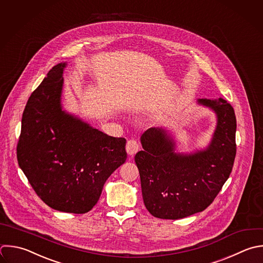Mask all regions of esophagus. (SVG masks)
<instances>
[{"label": "esophagus", "instance_id": "1", "mask_svg": "<svg viewBox=\"0 0 263 263\" xmlns=\"http://www.w3.org/2000/svg\"><path fill=\"white\" fill-rule=\"evenodd\" d=\"M138 149H139V144H138V142H137L136 140H129V141H127V144H126V152H127L128 155H130V156L135 155V154L137 153Z\"/></svg>", "mask_w": 263, "mask_h": 263}]
</instances>
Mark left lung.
<instances>
[{
    "label": "left lung",
    "mask_w": 263,
    "mask_h": 263,
    "mask_svg": "<svg viewBox=\"0 0 263 263\" xmlns=\"http://www.w3.org/2000/svg\"><path fill=\"white\" fill-rule=\"evenodd\" d=\"M217 118L209 145L189 153L178 152L174 136L151 127L141 137L144 150L135 156L146 209L160 219H181L201 212L229 178L236 153L234 110L223 99H198Z\"/></svg>",
    "instance_id": "8db88e82"
}]
</instances>
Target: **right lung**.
<instances>
[{
	"instance_id": "add662e5",
	"label": "right lung",
	"mask_w": 263,
	"mask_h": 263,
	"mask_svg": "<svg viewBox=\"0 0 263 263\" xmlns=\"http://www.w3.org/2000/svg\"><path fill=\"white\" fill-rule=\"evenodd\" d=\"M54 66L31 95L22 119L17 160L37 195L50 208L84 214L126 160L125 139L114 138L63 109V73Z\"/></svg>"
}]
</instances>
